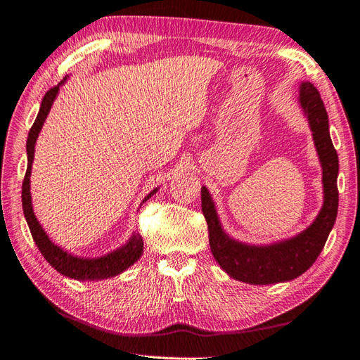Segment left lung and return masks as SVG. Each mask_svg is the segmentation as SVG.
Wrapping results in <instances>:
<instances>
[{
    "label": "left lung",
    "instance_id": "obj_1",
    "mask_svg": "<svg viewBox=\"0 0 360 360\" xmlns=\"http://www.w3.org/2000/svg\"><path fill=\"white\" fill-rule=\"evenodd\" d=\"M300 104L309 120L314 141L323 166L324 205L315 221L297 237L264 248L245 245L231 240L221 231L214 202L202 187V212L208 223L210 248L215 261L233 279L269 285L291 281L303 274L321 253L338 214V153L328 134V117L324 102L311 83L300 87Z\"/></svg>",
    "mask_w": 360,
    "mask_h": 360
}]
</instances>
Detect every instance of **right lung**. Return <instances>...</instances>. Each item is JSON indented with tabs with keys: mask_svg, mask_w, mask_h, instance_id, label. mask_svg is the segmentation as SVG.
Masks as SVG:
<instances>
[{
	"mask_svg": "<svg viewBox=\"0 0 360 360\" xmlns=\"http://www.w3.org/2000/svg\"><path fill=\"white\" fill-rule=\"evenodd\" d=\"M65 79L66 78H63L61 83L51 87L46 91L42 101V105H40L39 115L33 123L32 129L28 132V140H27L28 164H27V172L22 182V208H24L30 232H32V237L37 245V249L58 273L72 277V279H77V281L107 279V277H112L122 273L123 270H127L128 266H131L140 258L143 253V240L140 238V235H134L127 245H123L122 249L112 252L107 256H102V258H98V259L77 258V256L61 250L54 243H51L48 235L42 229V226L39 224L32 207V196H30V173H32V164L34 158L36 139L39 136L40 129H42L44 122L51 110V105H53V102L58 94V87L65 83ZM155 191L157 190L149 193L145 198V200H143V203H145L149 198H152L153 194H155Z\"/></svg>",
	"mask_w": 360,
	"mask_h": 360,
	"instance_id": "1",
	"label": "right lung"
}]
</instances>
